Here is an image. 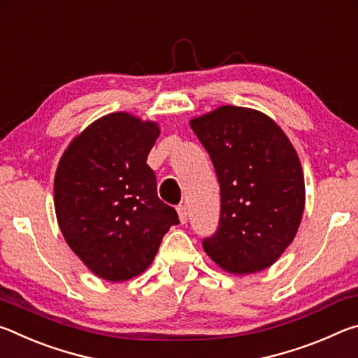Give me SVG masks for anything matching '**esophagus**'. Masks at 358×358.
I'll return each instance as SVG.
<instances>
[{"label": "esophagus", "instance_id": "esophagus-1", "mask_svg": "<svg viewBox=\"0 0 358 358\" xmlns=\"http://www.w3.org/2000/svg\"><path fill=\"white\" fill-rule=\"evenodd\" d=\"M177 213H178V220L181 224H186L187 221V210L185 205H180V207L177 208Z\"/></svg>", "mask_w": 358, "mask_h": 358}]
</instances>
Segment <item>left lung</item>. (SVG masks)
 <instances>
[{"instance_id": "1", "label": "left lung", "mask_w": 358, "mask_h": 358, "mask_svg": "<svg viewBox=\"0 0 358 358\" xmlns=\"http://www.w3.org/2000/svg\"><path fill=\"white\" fill-rule=\"evenodd\" d=\"M221 187L220 227L208 257L234 275L273 265L292 243L305 210V177L289 137L268 115L221 106L189 121Z\"/></svg>"}]
</instances>
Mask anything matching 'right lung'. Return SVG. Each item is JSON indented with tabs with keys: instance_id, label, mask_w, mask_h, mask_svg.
<instances>
[{
	"instance_id": "1",
	"label": "right lung",
	"mask_w": 358,
	"mask_h": 358,
	"mask_svg": "<svg viewBox=\"0 0 358 358\" xmlns=\"http://www.w3.org/2000/svg\"><path fill=\"white\" fill-rule=\"evenodd\" d=\"M156 121L115 112L72 138L58 162L53 196L66 243L96 276L120 282L143 273L178 224L159 201L147 164Z\"/></svg>"
}]
</instances>
